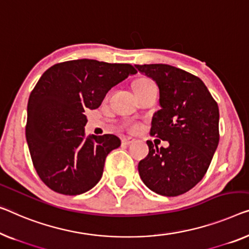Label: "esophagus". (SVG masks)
Listing matches in <instances>:
<instances>
[{
    "instance_id": "1",
    "label": "esophagus",
    "mask_w": 249,
    "mask_h": 249,
    "mask_svg": "<svg viewBox=\"0 0 249 249\" xmlns=\"http://www.w3.org/2000/svg\"><path fill=\"white\" fill-rule=\"evenodd\" d=\"M134 142L135 140L133 139V137H123V139H122V143H123L124 145H131V144Z\"/></svg>"
}]
</instances>
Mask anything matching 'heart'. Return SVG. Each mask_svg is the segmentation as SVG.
<instances>
[{
  "label": "heart",
  "mask_w": 249,
  "mask_h": 249,
  "mask_svg": "<svg viewBox=\"0 0 249 249\" xmlns=\"http://www.w3.org/2000/svg\"><path fill=\"white\" fill-rule=\"evenodd\" d=\"M147 84H153V81H152L151 79H147V78H141V79L135 81L134 88L137 87V86H142V85H147ZM126 126H127V127L131 129V131H135V129H137V124L131 123V122L126 123Z\"/></svg>",
  "instance_id": "heart-1"
}]
</instances>
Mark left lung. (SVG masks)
I'll list each match as a JSON object with an SVG mask.
<instances>
[{
	"label": "left lung",
	"instance_id": "left-lung-1",
	"mask_svg": "<svg viewBox=\"0 0 249 249\" xmlns=\"http://www.w3.org/2000/svg\"><path fill=\"white\" fill-rule=\"evenodd\" d=\"M160 89V106L151 133L168 147L147 141L148 154L139 163L144 184L165 196L183 195L200 182L219 143V108L203 81L180 68L135 65Z\"/></svg>",
	"mask_w": 249,
	"mask_h": 249
}]
</instances>
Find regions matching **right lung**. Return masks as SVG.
<instances>
[{"mask_svg": "<svg viewBox=\"0 0 249 249\" xmlns=\"http://www.w3.org/2000/svg\"><path fill=\"white\" fill-rule=\"evenodd\" d=\"M136 69L129 64L78 59L44 71L28 102L25 136L35 169L58 194L77 196L101 180L106 157L121 145L116 135L85 136V110L96 109L115 85Z\"/></svg>", "mask_w": 249, "mask_h": 249, "instance_id": "add662e5", "label": "right lung"}]
</instances>
